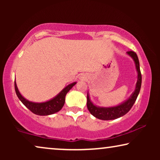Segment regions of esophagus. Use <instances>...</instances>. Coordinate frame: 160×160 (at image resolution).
<instances>
[{
	"label": "esophagus",
	"mask_w": 160,
	"mask_h": 160,
	"mask_svg": "<svg viewBox=\"0 0 160 160\" xmlns=\"http://www.w3.org/2000/svg\"><path fill=\"white\" fill-rule=\"evenodd\" d=\"M82 78H84V77H82Z\"/></svg>",
	"instance_id": "obj_1"
}]
</instances>
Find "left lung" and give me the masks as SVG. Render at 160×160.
<instances>
[{
    "label": "left lung",
    "instance_id": "8db88e82",
    "mask_svg": "<svg viewBox=\"0 0 160 160\" xmlns=\"http://www.w3.org/2000/svg\"><path fill=\"white\" fill-rule=\"evenodd\" d=\"M127 53L135 61V66H136V70L138 71V80L134 92L132 94L130 98L127 100L125 102H124L123 103L120 104L117 106L109 107V108H102V107H98L95 106L91 102L90 99H89V96L87 93V108H88L89 112L91 113V114L98 118V119L102 120H112L121 117L122 116L125 115L130 110L137 99L140 89H141L142 82L138 58L136 53L133 51H129Z\"/></svg>",
    "mask_w": 160,
    "mask_h": 160
}]
</instances>
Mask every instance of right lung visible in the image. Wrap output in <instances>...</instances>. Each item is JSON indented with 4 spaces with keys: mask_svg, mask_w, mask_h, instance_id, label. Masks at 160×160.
<instances>
[{
    "mask_svg": "<svg viewBox=\"0 0 160 160\" xmlns=\"http://www.w3.org/2000/svg\"><path fill=\"white\" fill-rule=\"evenodd\" d=\"M76 84V82H73L72 84L68 85V86L62 89L60 93L58 94L56 97H54L53 99L49 100V101L44 102H30L29 100H26L18 90L16 82H14V88L15 92L17 97L21 100V102L29 109L30 111L35 113L36 115L40 116H47L53 114L54 113L58 112L61 110L62 106L65 104V98L66 94L68 92L70 89Z\"/></svg>",
    "mask_w": 160,
    "mask_h": 160,
    "instance_id": "right-lung-1",
    "label": "right lung"
}]
</instances>
